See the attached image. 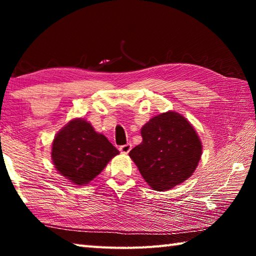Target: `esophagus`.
Wrapping results in <instances>:
<instances>
[{
    "instance_id": "obj_1",
    "label": "esophagus",
    "mask_w": 256,
    "mask_h": 256,
    "mask_svg": "<svg viewBox=\"0 0 256 256\" xmlns=\"http://www.w3.org/2000/svg\"><path fill=\"white\" fill-rule=\"evenodd\" d=\"M131 149H132V144H124V146H120V151L122 154H128L130 151H131Z\"/></svg>"
}]
</instances>
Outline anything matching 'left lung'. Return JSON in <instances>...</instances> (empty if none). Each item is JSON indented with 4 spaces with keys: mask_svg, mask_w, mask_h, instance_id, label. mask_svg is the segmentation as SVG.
<instances>
[{
    "mask_svg": "<svg viewBox=\"0 0 256 256\" xmlns=\"http://www.w3.org/2000/svg\"><path fill=\"white\" fill-rule=\"evenodd\" d=\"M142 142L130 151L144 180L154 190H167L193 175L202 144L196 130L178 112H167L141 128Z\"/></svg>",
    "mask_w": 256,
    "mask_h": 256,
    "instance_id": "8db88e82",
    "label": "left lung"
}]
</instances>
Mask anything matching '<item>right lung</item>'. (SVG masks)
<instances>
[{"label": "right lung", "instance_id": "right-lung-1", "mask_svg": "<svg viewBox=\"0 0 256 256\" xmlns=\"http://www.w3.org/2000/svg\"><path fill=\"white\" fill-rule=\"evenodd\" d=\"M120 151L82 118L68 122L52 144V160L60 175L76 185L88 184Z\"/></svg>", "mask_w": 256, "mask_h": 256}]
</instances>
